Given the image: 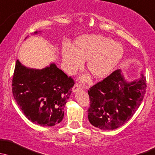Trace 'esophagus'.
<instances>
[{
  "instance_id": "esophagus-1",
  "label": "esophagus",
  "mask_w": 155,
  "mask_h": 155,
  "mask_svg": "<svg viewBox=\"0 0 155 155\" xmlns=\"http://www.w3.org/2000/svg\"><path fill=\"white\" fill-rule=\"evenodd\" d=\"M81 89V85H80V84H74V87L72 88V92H76L77 91L80 90Z\"/></svg>"
}]
</instances>
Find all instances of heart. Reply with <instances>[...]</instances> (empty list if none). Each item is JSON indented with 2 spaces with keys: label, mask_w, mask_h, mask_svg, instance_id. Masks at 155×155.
Masks as SVG:
<instances>
[{
  "label": "heart",
  "mask_w": 155,
  "mask_h": 155,
  "mask_svg": "<svg viewBox=\"0 0 155 155\" xmlns=\"http://www.w3.org/2000/svg\"><path fill=\"white\" fill-rule=\"evenodd\" d=\"M121 43L100 35H85L75 40L74 48L66 47L62 52L63 64L67 73L73 74L87 61L89 72L96 78L107 76L122 60ZM87 76L82 77L86 79Z\"/></svg>",
  "instance_id": "heart-1"
}]
</instances>
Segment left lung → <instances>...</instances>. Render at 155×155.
Segmentation results:
<instances>
[{"mask_svg":"<svg viewBox=\"0 0 155 155\" xmlns=\"http://www.w3.org/2000/svg\"><path fill=\"white\" fill-rule=\"evenodd\" d=\"M146 91V77L126 81L121 69L92 86L88 91V119L101 130H114L133 116L143 101Z\"/></svg>","mask_w":155,"mask_h":155,"instance_id":"1","label":"left lung"}]
</instances>
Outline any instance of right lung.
I'll return each instance as SVG.
<instances>
[{
    "label": "right lung",
    "instance_id": "1",
    "mask_svg": "<svg viewBox=\"0 0 155 155\" xmlns=\"http://www.w3.org/2000/svg\"><path fill=\"white\" fill-rule=\"evenodd\" d=\"M38 33L40 31L34 34ZM74 84L54 63L36 69L25 66L18 60L12 78V94L29 120L42 126H54L63 120V110Z\"/></svg>",
    "mask_w": 155,
    "mask_h": 155
}]
</instances>
